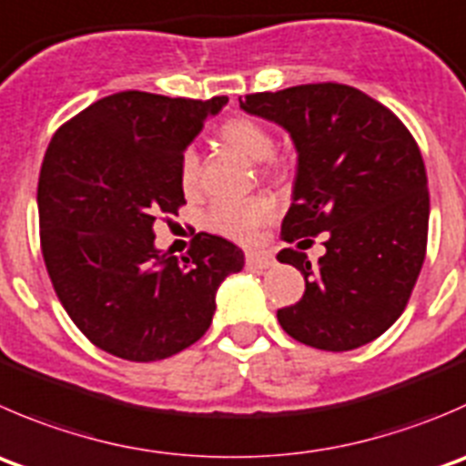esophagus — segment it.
I'll use <instances>...</instances> for the list:
<instances>
[{
    "mask_svg": "<svg viewBox=\"0 0 466 466\" xmlns=\"http://www.w3.org/2000/svg\"><path fill=\"white\" fill-rule=\"evenodd\" d=\"M246 264L248 268H257V270H264L273 266V257L264 250H246Z\"/></svg>",
    "mask_w": 466,
    "mask_h": 466,
    "instance_id": "obj_1",
    "label": "esophagus"
}]
</instances>
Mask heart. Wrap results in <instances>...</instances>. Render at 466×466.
I'll return each instance as SVG.
<instances>
[{
	"instance_id": "b5f03b06",
	"label": "heart",
	"mask_w": 466,
	"mask_h": 466,
	"mask_svg": "<svg viewBox=\"0 0 466 466\" xmlns=\"http://www.w3.org/2000/svg\"><path fill=\"white\" fill-rule=\"evenodd\" d=\"M216 138L248 161H259L261 173H273L275 138L264 123L248 116H234L220 123ZM179 184L184 193H196L200 187V157L196 150H184L179 157ZM275 216V205L268 198H252L246 202H218L207 216V228L234 241H252L264 225Z\"/></svg>"
}]
</instances>
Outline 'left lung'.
Returning a JSON list of instances; mask_svg holds the SVG:
<instances>
[{"label": "left lung", "instance_id": "left-lung-1", "mask_svg": "<svg viewBox=\"0 0 466 466\" xmlns=\"http://www.w3.org/2000/svg\"><path fill=\"white\" fill-rule=\"evenodd\" d=\"M238 104L287 129L296 146L284 241L325 232L319 266L305 248L278 255L305 275L300 300L278 309L279 325L332 353L373 341L403 314L426 259L431 198L417 141L390 108L346 84L252 93Z\"/></svg>", "mask_w": 466, "mask_h": 466}]
</instances>
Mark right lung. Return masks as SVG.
<instances>
[{"mask_svg": "<svg viewBox=\"0 0 466 466\" xmlns=\"http://www.w3.org/2000/svg\"><path fill=\"white\" fill-rule=\"evenodd\" d=\"M225 104L123 90L49 141L38 177L45 266L76 328L116 358L157 362L196 343L220 282L243 268V252L214 234H196L182 261L155 248V220L187 205L179 157Z\"/></svg>", "mask_w": 466, "mask_h": 466, "instance_id": "obj_1", "label": "right lung"}]
</instances>
